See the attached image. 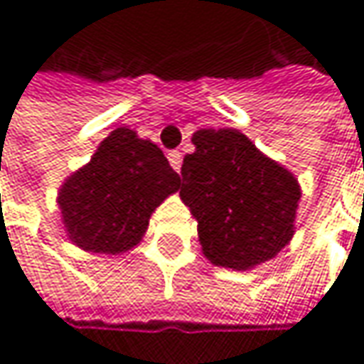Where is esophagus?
I'll return each instance as SVG.
<instances>
[{
	"label": "esophagus",
	"instance_id": "1",
	"mask_svg": "<svg viewBox=\"0 0 364 364\" xmlns=\"http://www.w3.org/2000/svg\"><path fill=\"white\" fill-rule=\"evenodd\" d=\"M168 162H171V166L179 173L181 171V164H183V156L181 151H171L168 154Z\"/></svg>",
	"mask_w": 364,
	"mask_h": 364
}]
</instances>
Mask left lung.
I'll return each mask as SVG.
<instances>
[{
  "label": "left lung",
  "instance_id": "8db88e82",
  "mask_svg": "<svg viewBox=\"0 0 364 364\" xmlns=\"http://www.w3.org/2000/svg\"><path fill=\"white\" fill-rule=\"evenodd\" d=\"M191 141L179 196L198 221L206 259L249 269L276 257L293 238L297 179L234 128H204Z\"/></svg>",
  "mask_w": 364,
  "mask_h": 364
}]
</instances>
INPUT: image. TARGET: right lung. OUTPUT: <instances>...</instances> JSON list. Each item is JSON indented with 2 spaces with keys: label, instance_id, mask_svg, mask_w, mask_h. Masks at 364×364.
Listing matches in <instances>:
<instances>
[{
  "label": "right lung",
  "instance_id": "add662e5",
  "mask_svg": "<svg viewBox=\"0 0 364 364\" xmlns=\"http://www.w3.org/2000/svg\"><path fill=\"white\" fill-rule=\"evenodd\" d=\"M179 181L158 145L130 128L113 130L90 164L58 191L71 242L92 253L128 251L145 234L160 202L179 189Z\"/></svg>",
  "mask_w": 364,
  "mask_h": 364
}]
</instances>
